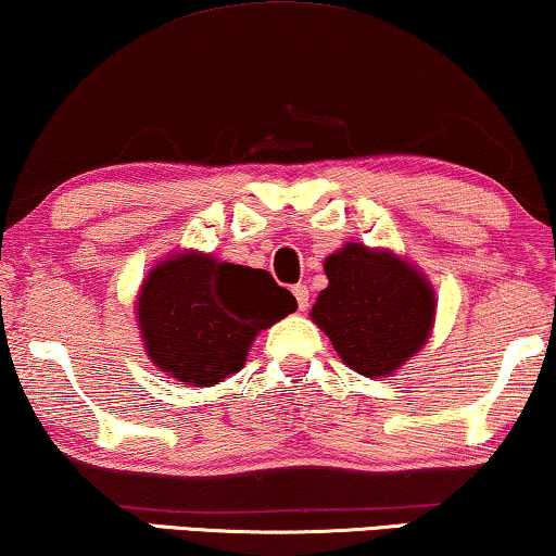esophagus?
Masks as SVG:
<instances>
[{
  "mask_svg": "<svg viewBox=\"0 0 556 556\" xmlns=\"http://www.w3.org/2000/svg\"><path fill=\"white\" fill-rule=\"evenodd\" d=\"M293 295H295V303H299V308L306 311L308 308V286H303V283L293 286Z\"/></svg>",
  "mask_w": 556,
  "mask_h": 556,
  "instance_id": "obj_1",
  "label": "esophagus"
}]
</instances>
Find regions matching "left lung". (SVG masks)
I'll list each match as a JSON object with an SVG mask.
<instances>
[{
  "instance_id": "1",
  "label": "left lung",
  "mask_w": 556,
  "mask_h": 556,
  "mask_svg": "<svg viewBox=\"0 0 556 556\" xmlns=\"http://www.w3.org/2000/svg\"><path fill=\"white\" fill-rule=\"evenodd\" d=\"M329 288L311 318L341 359L367 377L392 375L428 339L435 295L420 273L392 253L352 242L324 263Z\"/></svg>"
}]
</instances>
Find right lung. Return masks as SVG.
<instances>
[{
	"mask_svg": "<svg viewBox=\"0 0 556 556\" xmlns=\"http://www.w3.org/2000/svg\"><path fill=\"white\" fill-rule=\"evenodd\" d=\"M299 308L268 270L177 255L149 273L139 329L151 362L174 379L210 387L245 364L255 333Z\"/></svg>",
	"mask_w": 556,
	"mask_h": 556,
	"instance_id": "right-lung-1",
	"label": "right lung"
}]
</instances>
